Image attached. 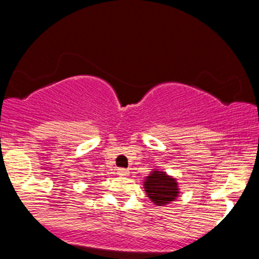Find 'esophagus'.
Here are the masks:
<instances>
[{
	"instance_id": "obj_1",
	"label": "esophagus",
	"mask_w": 259,
	"mask_h": 259,
	"mask_svg": "<svg viewBox=\"0 0 259 259\" xmlns=\"http://www.w3.org/2000/svg\"><path fill=\"white\" fill-rule=\"evenodd\" d=\"M117 173L119 174L120 177H126V175H129V170H127V169H125V168H119V169H118Z\"/></svg>"
}]
</instances>
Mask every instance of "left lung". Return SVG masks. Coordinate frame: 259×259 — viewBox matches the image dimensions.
<instances>
[{
  "mask_svg": "<svg viewBox=\"0 0 259 259\" xmlns=\"http://www.w3.org/2000/svg\"><path fill=\"white\" fill-rule=\"evenodd\" d=\"M145 191L151 201L157 206H163L174 201L178 194V183L173 178L168 177L164 171L154 170L146 178Z\"/></svg>",
  "mask_w": 259,
  "mask_h": 259,
  "instance_id": "8db88e82",
  "label": "left lung"
}]
</instances>
